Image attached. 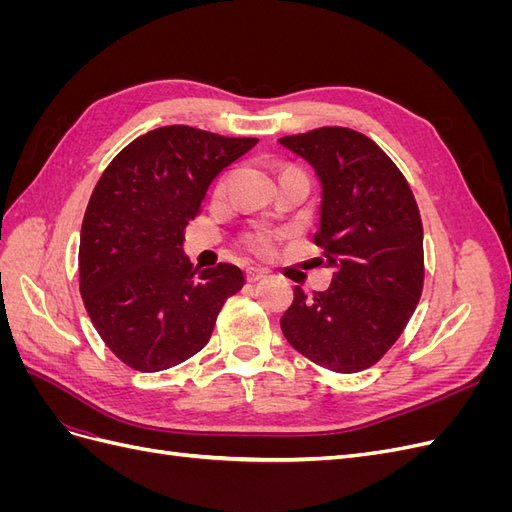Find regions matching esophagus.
I'll return each mask as SVG.
<instances>
[{
    "mask_svg": "<svg viewBox=\"0 0 512 512\" xmlns=\"http://www.w3.org/2000/svg\"><path fill=\"white\" fill-rule=\"evenodd\" d=\"M265 275H267V271H262V269H247V271H245V280L250 282V284H256V282H260Z\"/></svg>",
    "mask_w": 512,
    "mask_h": 512,
    "instance_id": "obj_1",
    "label": "esophagus"
}]
</instances>
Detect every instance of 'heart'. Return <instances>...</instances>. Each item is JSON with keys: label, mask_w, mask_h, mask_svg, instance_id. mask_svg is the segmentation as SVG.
I'll return each instance as SVG.
<instances>
[{"label": "heart", "mask_w": 512, "mask_h": 512, "mask_svg": "<svg viewBox=\"0 0 512 512\" xmlns=\"http://www.w3.org/2000/svg\"><path fill=\"white\" fill-rule=\"evenodd\" d=\"M222 188H224V181H220V185H218V190H222ZM277 239H280V235H277L275 230H271V228H256V230L250 232V235L245 237V245H247V250H250L252 254L267 258V256H271L275 252Z\"/></svg>", "instance_id": "b5f03b06"}]
</instances>
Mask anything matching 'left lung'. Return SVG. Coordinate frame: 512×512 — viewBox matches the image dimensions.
<instances>
[{
	"label": "left lung",
	"mask_w": 512,
	"mask_h": 512,
	"mask_svg": "<svg viewBox=\"0 0 512 512\" xmlns=\"http://www.w3.org/2000/svg\"><path fill=\"white\" fill-rule=\"evenodd\" d=\"M322 185L316 245L331 286L309 299L294 286L280 324L288 344L337 374L378 363L404 333L423 292V224L410 185L361 132L318 128L277 141Z\"/></svg>",
	"instance_id": "1"
}]
</instances>
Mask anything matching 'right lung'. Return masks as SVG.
<instances>
[{"instance_id":"1","label":"right lung","mask_w":512,"mask_h":512,"mask_svg":"<svg viewBox=\"0 0 512 512\" xmlns=\"http://www.w3.org/2000/svg\"><path fill=\"white\" fill-rule=\"evenodd\" d=\"M256 143L164 126L102 173L81 228V294L104 344L132 369L162 371L203 350L222 305L243 288V271L228 262L194 269L183 239L211 181Z\"/></svg>"}]
</instances>
